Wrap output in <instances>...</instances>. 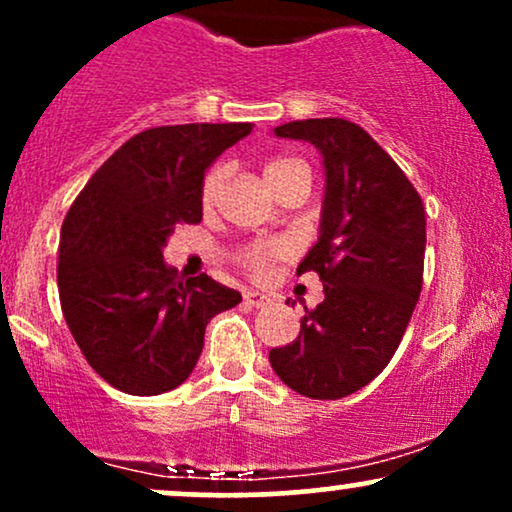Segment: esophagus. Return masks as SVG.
I'll use <instances>...</instances> for the list:
<instances>
[{"instance_id": "1", "label": "esophagus", "mask_w": 512, "mask_h": 512, "mask_svg": "<svg viewBox=\"0 0 512 512\" xmlns=\"http://www.w3.org/2000/svg\"><path fill=\"white\" fill-rule=\"evenodd\" d=\"M245 303L252 305V308H264V305L272 303V298L262 291H245Z\"/></svg>"}]
</instances>
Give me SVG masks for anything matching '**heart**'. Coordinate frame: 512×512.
Returning <instances> with one entry per match:
<instances>
[{
	"instance_id": "b5f03b06",
	"label": "heart",
	"mask_w": 512,
	"mask_h": 512,
	"mask_svg": "<svg viewBox=\"0 0 512 512\" xmlns=\"http://www.w3.org/2000/svg\"><path fill=\"white\" fill-rule=\"evenodd\" d=\"M264 180L269 182L274 192H279L281 187L289 185V182H305L310 185V168L305 166L303 161L291 156H276L272 161L264 163ZM228 178V166H214L207 173V178L202 182V207L211 209L219 199L223 185H226ZM286 255V245L281 240H260V243L250 245L245 250V264L252 269V272H264L269 262L279 260V257Z\"/></svg>"
}]
</instances>
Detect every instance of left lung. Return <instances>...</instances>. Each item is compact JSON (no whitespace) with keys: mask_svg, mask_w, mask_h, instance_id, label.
<instances>
[{"mask_svg":"<svg viewBox=\"0 0 512 512\" xmlns=\"http://www.w3.org/2000/svg\"><path fill=\"white\" fill-rule=\"evenodd\" d=\"M274 134L322 156L320 236L296 274L317 272L325 301L305 308L296 342L269 351V363L298 395L339 399L383 373L402 342L424 284L426 211L407 175L354 122L296 120Z\"/></svg>","mask_w":512,"mask_h":512,"instance_id":"1","label":"left lung"}]
</instances>
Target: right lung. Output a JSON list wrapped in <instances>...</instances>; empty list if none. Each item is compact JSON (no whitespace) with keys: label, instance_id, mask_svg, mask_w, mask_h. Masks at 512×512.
<instances>
[{"label":"right lung","instance_id":"add662e5","mask_svg":"<svg viewBox=\"0 0 512 512\" xmlns=\"http://www.w3.org/2000/svg\"><path fill=\"white\" fill-rule=\"evenodd\" d=\"M250 122L168 125L134 134L103 163L60 236L57 286L88 366L127 395L175 390L197 366L214 315L243 301L211 276L182 281L163 262L170 233L202 221V182Z\"/></svg>","mask_w":512,"mask_h":512}]
</instances>
